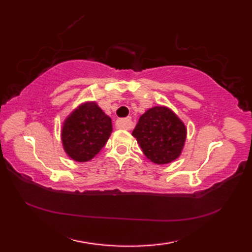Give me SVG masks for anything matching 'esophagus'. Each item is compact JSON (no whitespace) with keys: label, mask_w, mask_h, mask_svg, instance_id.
Returning <instances> with one entry per match:
<instances>
[{"label":"esophagus","mask_w":252,"mask_h":252,"mask_svg":"<svg viewBox=\"0 0 252 252\" xmlns=\"http://www.w3.org/2000/svg\"><path fill=\"white\" fill-rule=\"evenodd\" d=\"M118 126H119L121 129L123 130H130L133 126V122L131 120V118H125V119H120L118 120Z\"/></svg>","instance_id":"34e87169"}]
</instances>
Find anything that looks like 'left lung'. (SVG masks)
<instances>
[{
  "label": "left lung",
  "mask_w": 252,
  "mask_h": 252,
  "mask_svg": "<svg viewBox=\"0 0 252 252\" xmlns=\"http://www.w3.org/2000/svg\"><path fill=\"white\" fill-rule=\"evenodd\" d=\"M186 133L185 125L172 110L155 106L140 117L132 135L152 162L165 164L180 157Z\"/></svg>",
  "instance_id": "left-lung-1"
}]
</instances>
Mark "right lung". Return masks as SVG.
<instances>
[{"instance_id":"right-lung-1","label":"right lung","mask_w":252,"mask_h":252,"mask_svg":"<svg viewBox=\"0 0 252 252\" xmlns=\"http://www.w3.org/2000/svg\"><path fill=\"white\" fill-rule=\"evenodd\" d=\"M111 132L110 118L95 101H87L74 109L63 122V146L74 161H89L105 146Z\"/></svg>"}]
</instances>
